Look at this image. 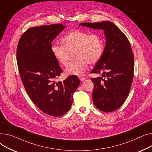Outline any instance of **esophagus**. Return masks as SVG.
<instances>
[{
	"mask_svg": "<svg viewBox=\"0 0 152 152\" xmlns=\"http://www.w3.org/2000/svg\"><path fill=\"white\" fill-rule=\"evenodd\" d=\"M79 79H80V81H84V79H86L84 77H83V76H79Z\"/></svg>",
	"mask_w": 152,
	"mask_h": 152,
	"instance_id": "obj_1",
	"label": "esophagus"
}]
</instances>
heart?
I'll return each instance as SVG.
<instances>
[{
    "label": "heart",
    "mask_w": 152,
    "mask_h": 152,
    "mask_svg": "<svg viewBox=\"0 0 152 152\" xmlns=\"http://www.w3.org/2000/svg\"><path fill=\"white\" fill-rule=\"evenodd\" d=\"M61 42L63 45L52 43L50 50L55 59L63 66L67 65L71 54H74L76 60L66 68V75H82L89 64L97 63L104 52V40L97 33L72 31L63 37Z\"/></svg>",
    "instance_id": "1"
}]
</instances>
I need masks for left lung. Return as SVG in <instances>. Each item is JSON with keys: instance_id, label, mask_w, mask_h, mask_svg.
I'll list each match as a JSON object with an SVG mask.
<instances>
[{"instance_id": "left-lung-1", "label": "left lung", "mask_w": 152, "mask_h": 152, "mask_svg": "<svg viewBox=\"0 0 152 152\" xmlns=\"http://www.w3.org/2000/svg\"><path fill=\"white\" fill-rule=\"evenodd\" d=\"M79 26L103 29L106 45L100 60L91 73L102 74L92 78L95 106L105 112L120 107L129 95L134 77V54L128 39L115 24L108 21L81 23Z\"/></svg>"}]
</instances>
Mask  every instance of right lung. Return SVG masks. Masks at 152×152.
I'll return each instance as SVG.
<instances>
[{
    "label": "right lung",
    "mask_w": 152,
    "mask_h": 152,
    "mask_svg": "<svg viewBox=\"0 0 152 152\" xmlns=\"http://www.w3.org/2000/svg\"><path fill=\"white\" fill-rule=\"evenodd\" d=\"M65 27L55 24L30 28L17 45V65L26 92L40 110L55 117L69 111L80 83L75 75L55 81L62 69L51 52V43Z\"/></svg>",
    "instance_id": "1"
}]
</instances>
